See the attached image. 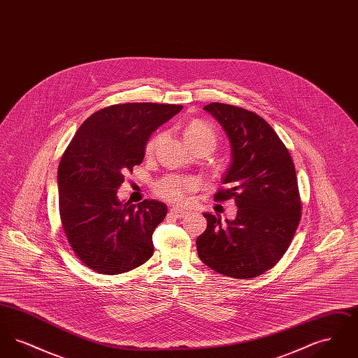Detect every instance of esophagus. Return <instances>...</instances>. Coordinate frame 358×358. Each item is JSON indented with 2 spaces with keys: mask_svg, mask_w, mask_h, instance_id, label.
I'll return each instance as SVG.
<instances>
[{
  "mask_svg": "<svg viewBox=\"0 0 358 358\" xmlns=\"http://www.w3.org/2000/svg\"><path fill=\"white\" fill-rule=\"evenodd\" d=\"M169 213H171V216L176 217V219H182L187 215V212L182 210V209H178V208H171Z\"/></svg>",
  "mask_w": 358,
  "mask_h": 358,
  "instance_id": "obj_1",
  "label": "esophagus"
}]
</instances>
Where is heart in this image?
I'll return each mask as SVG.
<instances>
[{
    "mask_svg": "<svg viewBox=\"0 0 358 358\" xmlns=\"http://www.w3.org/2000/svg\"><path fill=\"white\" fill-rule=\"evenodd\" d=\"M182 136L187 148L193 153L201 149L212 152L217 145L216 130L204 120H193L187 122L182 130ZM158 141H159V134H155L148 141L145 146L146 157H150L155 152ZM196 187H197V181L192 177L178 176V174H166L154 182L153 192L157 197H159L164 201H168L171 204H181L187 193L194 190Z\"/></svg>",
    "mask_w": 358,
    "mask_h": 358,
    "instance_id": "obj_1",
    "label": "heart"
}]
</instances>
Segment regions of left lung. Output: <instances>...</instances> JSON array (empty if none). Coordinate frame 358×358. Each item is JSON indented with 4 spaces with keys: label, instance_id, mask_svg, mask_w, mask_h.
Returning <instances> with one entry per match:
<instances>
[{
    "label": "left lung",
    "instance_id": "obj_1",
    "mask_svg": "<svg viewBox=\"0 0 358 358\" xmlns=\"http://www.w3.org/2000/svg\"><path fill=\"white\" fill-rule=\"evenodd\" d=\"M225 130L232 164L222 177L215 201L234 199L236 219L222 224L205 213L206 229L197 254L224 276L251 279L282 259L301 222L302 201L292 158L273 127L245 108L210 103L204 107Z\"/></svg>",
    "mask_w": 358,
    "mask_h": 358
}]
</instances>
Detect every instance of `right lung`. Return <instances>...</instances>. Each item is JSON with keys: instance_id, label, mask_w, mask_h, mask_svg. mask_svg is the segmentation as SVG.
<instances>
[{"instance_id": "obj_1", "label": "right lung", "mask_w": 358, "mask_h": 358, "mask_svg": "<svg viewBox=\"0 0 358 358\" xmlns=\"http://www.w3.org/2000/svg\"><path fill=\"white\" fill-rule=\"evenodd\" d=\"M182 110L178 104L124 103L94 113L63 154L59 212L78 259L95 273L118 275L146 263L153 232L168 206L155 200L122 204L117 190L124 173L141 165L154 130Z\"/></svg>"}]
</instances>
